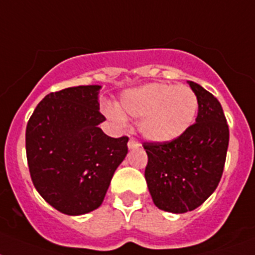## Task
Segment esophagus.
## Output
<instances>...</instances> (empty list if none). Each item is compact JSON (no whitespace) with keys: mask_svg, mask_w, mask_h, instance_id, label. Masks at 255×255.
<instances>
[{"mask_svg":"<svg viewBox=\"0 0 255 255\" xmlns=\"http://www.w3.org/2000/svg\"><path fill=\"white\" fill-rule=\"evenodd\" d=\"M140 144L138 142H136L135 139H132V138H130L129 142H128V147H129V150H134V148H138Z\"/></svg>","mask_w":255,"mask_h":255,"instance_id":"esophagus-1","label":"esophagus"}]
</instances>
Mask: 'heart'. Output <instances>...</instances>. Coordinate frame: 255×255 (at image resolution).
I'll return each mask as SVG.
<instances>
[{
  "label": "heart",
  "mask_w": 255,
  "mask_h": 255,
  "mask_svg": "<svg viewBox=\"0 0 255 255\" xmlns=\"http://www.w3.org/2000/svg\"><path fill=\"white\" fill-rule=\"evenodd\" d=\"M105 116L124 125L126 116L140 119L139 131L153 143H169L190 129L198 112V98L186 86L150 83L128 90L121 96L120 108L108 105Z\"/></svg>",
  "instance_id": "heart-1"
}]
</instances>
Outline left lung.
<instances>
[{
    "label": "left lung",
    "mask_w": 255,
    "mask_h": 255,
    "mask_svg": "<svg viewBox=\"0 0 255 255\" xmlns=\"http://www.w3.org/2000/svg\"><path fill=\"white\" fill-rule=\"evenodd\" d=\"M198 98L195 124L169 143H143L148 156L144 177L157 208L193 211L218 188L229 142L226 116L218 99L189 81Z\"/></svg>",
    "instance_id": "obj_1"
}]
</instances>
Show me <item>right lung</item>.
<instances>
[{"mask_svg":"<svg viewBox=\"0 0 255 255\" xmlns=\"http://www.w3.org/2000/svg\"><path fill=\"white\" fill-rule=\"evenodd\" d=\"M102 86L50 92L26 129L29 174L39 194L62 214L78 216L100 207L128 153V136L111 138L99 124Z\"/></svg>","mask_w":255,"mask_h":255,"instance_id":"right-lung-1","label":"right lung"}]
</instances>
